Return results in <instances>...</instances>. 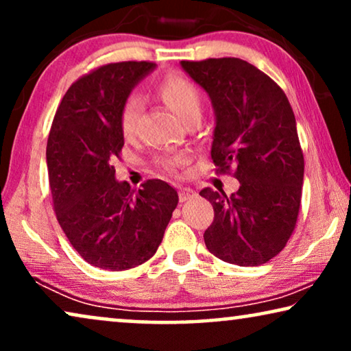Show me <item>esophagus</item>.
Segmentation results:
<instances>
[{"instance_id":"34e87169","label":"esophagus","mask_w":351,"mask_h":351,"mask_svg":"<svg viewBox=\"0 0 351 351\" xmlns=\"http://www.w3.org/2000/svg\"><path fill=\"white\" fill-rule=\"evenodd\" d=\"M196 196V191L195 190H191V189H179V199L182 201V203H184V201H189V199H191V198H195Z\"/></svg>"}]
</instances>
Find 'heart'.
Here are the masks:
<instances>
[{
  "label": "heart",
  "instance_id": "heart-1",
  "mask_svg": "<svg viewBox=\"0 0 351 351\" xmlns=\"http://www.w3.org/2000/svg\"><path fill=\"white\" fill-rule=\"evenodd\" d=\"M158 93L165 100L172 112L179 117L182 121L191 117H199L201 112V94L196 86L186 80L185 76L171 73L162 78L158 86ZM138 113H141V99L137 95H129L124 100L121 110H119V129L126 138H131L136 132ZM182 162V158H171V160L160 161V166L165 171H174Z\"/></svg>",
  "mask_w": 351,
  "mask_h": 351
}]
</instances>
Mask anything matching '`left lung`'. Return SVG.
Masks as SVG:
<instances>
[{
	"label": "left lung",
	"instance_id": "obj_1",
	"mask_svg": "<svg viewBox=\"0 0 351 351\" xmlns=\"http://www.w3.org/2000/svg\"><path fill=\"white\" fill-rule=\"evenodd\" d=\"M180 64L213 100L215 172L239 180L232 196L209 186L199 191L214 208L206 247L223 262L262 265L285 249L299 217L304 152L294 112L285 90L246 60Z\"/></svg>",
	"mask_w": 351,
	"mask_h": 351
}]
</instances>
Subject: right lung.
I'll use <instances>...</instances> for the list:
<instances>
[{
  "mask_svg": "<svg viewBox=\"0 0 351 351\" xmlns=\"http://www.w3.org/2000/svg\"><path fill=\"white\" fill-rule=\"evenodd\" d=\"M153 62L100 65L66 90L47 137L52 204L62 230L90 265L121 271L155 256L177 191L160 179L132 190L114 180L124 137L119 110Z\"/></svg>",
  "mask_w": 351,
  "mask_h": 351,
  "instance_id": "right-lung-1",
  "label": "right lung"
}]
</instances>
